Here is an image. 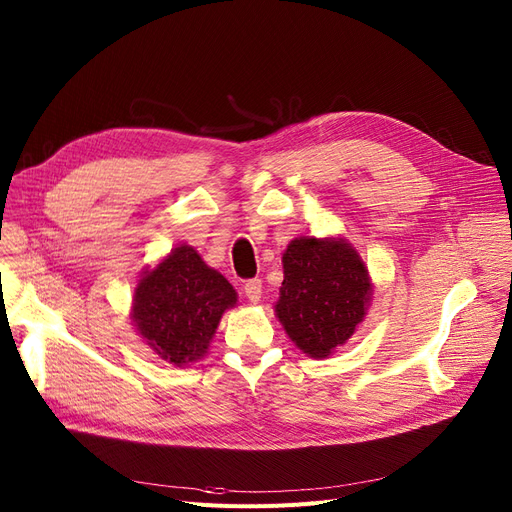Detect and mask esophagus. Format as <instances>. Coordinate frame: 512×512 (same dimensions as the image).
Wrapping results in <instances>:
<instances>
[{"mask_svg": "<svg viewBox=\"0 0 512 512\" xmlns=\"http://www.w3.org/2000/svg\"><path fill=\"white\" fill-rule=\"evenodd\" d=\"M245 294H247V299L251 301V303H259L261 301V297H263V284H261V280H249L247 284H245Z\"/></svg>", "mask_w": 512, "mask_h": 512, "instance_id": "esophagus-1", "label": "esophagus"}]
</instances>
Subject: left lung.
I'll return each instance as SVG.
<instances>
[{
    "instance_id": "left-lung-1",
    "label": "left lung",
    "mask_w": 512,
    "mask_h": 512,
    "mask_svg": "<svg viewBox=\"0 0 512 512\" xmlns=\"http://www.w3.org/2000/svg\"><path fill=\"white\" fill-rule=\"evenodd\" d=\"M274 305L284 332L311 359H328L367 315L373 284L365 261L342 236H297L282 255Z\"/></svg>"
}]
</instances>
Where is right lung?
Instances as JSON below:
<instances>
[{"label": "right lung", "instance_id": "right-lung-1", "mask_svg": "<svg viewBox=\"0 0 512 512\" xmlns=\"http://www.w3.org/2000/svg\"><path fill=\"white\" fill-rule=\"evenodd\" d=\"M236 303L234 286L191 245H178L141 274L130 319L153 355L186 367L207 355L222 315Z\"/></svg>", "mask_w": 512, "mask_h": 512}]
</instances>
